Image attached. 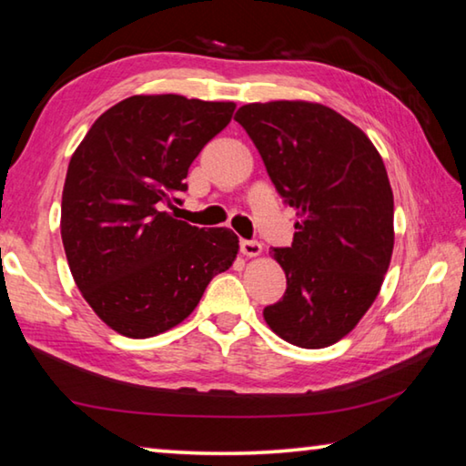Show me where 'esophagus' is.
<instances>
[{"mask_svg":"<svg viewBox=\"0 0 466 466\" xmlns=\"http://www.w3.org/2000/svg\"><path fill=\"white\" fill-rule=\"evenodd\" d=\"M261 250H263L261 242H257V240H240V252H242V255L257 257V255H261Z\"/></svg>","mask_w":466,"mask_h":466,"instance_id":"obj_1","label":"esophagus"}]
</instances>
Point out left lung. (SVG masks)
Masks as SVG:
<instances>
[{"mask_svg":"<svg viewBox=\"0 0 466 466\" xmlns=\"http://www.w3.org/2000/svg\"><path fill=\"white\" fill-rule=\"evenodd\" d=\"M234 121L299 218L291 247L269 250L288 288L263 317L291 345H333L368 312L390 265L394 201L382 157L364 131L314 102H252Z\"/></svg>","mask_w":466,"mask_h":466,"instance_id":"left-lung-1","label":"left lung"}]
</instances>
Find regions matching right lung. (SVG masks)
Listing matches in <instances>:
<instances>
[{
	"label": "right lung",
	"instance_id": "add662e5",
	"mask_svg": "<svg viewBox=\"0 0 466 466\" xmlns=\"http://www.w3.org/2000/svg\"><path fill=\"white\" fill-rule=\"evenodd\" d=\"M234 108L178 94L125 98L69 160L63 248L86 302L116 333L147 339L177 327L232 267L238 236L180 222L167 208L183 203L188 167Z\"/></svg>",
	"mask_w": 466,
	"mask_h": 466
}]
</instances>
